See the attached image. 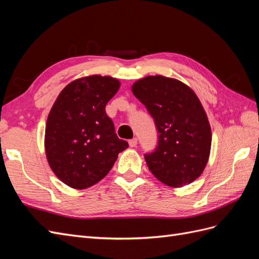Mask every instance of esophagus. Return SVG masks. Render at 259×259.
I'll return each mask as SVG.
<instances>
[{
  "label": "esophagus",
  "instance_id": "34e87169",
  "mask_svg": "<svg viewBox=\"0 0 259 259\" xmlns=\"http://www.w3.org/2000/svg\"><path fill=\"white\" fill-rule=\"evenodd\" d=\"M128 145H130V147H136L137 146V138H133V139H131L130 142H128Z\"/></svg>",
  "mask_w": 259,
  "mask_h": 259
}]
</instances>
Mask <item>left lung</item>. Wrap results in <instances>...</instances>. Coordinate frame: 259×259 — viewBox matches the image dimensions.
Returning a JSON list of instances; mask_svg holds the SVG:
<instances>
[{
	"label": "left lung",
	"mask_w": 259,
	"mask_h": 259,
	"mask_svg": "<svg viewBox=\"0 0 259 259\" xmlns=\"http://www.w3.org/2000/svg\"><path fill=\"white\" fill-rule=\"evenodd\" d=\"M158 130V146L146 153L151 173L170 187L192 183L208 161L211 131L206 113L194 92L176 79L146 76L132 86Z\"/></svg>",
	"instance_id": "1"
}]
</instances>
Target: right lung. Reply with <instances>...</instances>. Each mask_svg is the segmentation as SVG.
Returning a JSON list of instances; mask_svg holds the SVG:
<instances>
[{
  "mask_svg": "<svg viewBox=\"0 0 259 259\" xmlns=\"http://www.w3.org/2000/svg\"><path fill=\"white\" fill-rule=\"evenodd\" d=\"M120 89L111 76L81 77L60 92L45 128V152L62 183L85 189L103 179L128 144L115 134L106 105Z\"/></svg>",
  "mask_w": 259,
  "mask_h": 259,
  "instance_id": "1",
  "label": "right lung"
}]
</instances>
